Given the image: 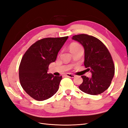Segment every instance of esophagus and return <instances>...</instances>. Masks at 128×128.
<instances>
[{"label": "esophagus", "instance_id": "1", "mask_svg": "<svg viewBox=\"0 0 128 128\" xmlns=\"http://www.w3.org/2000/svg\"><path fill=\"white\" fill-rule=\"evenodd\" d=\"M66 76L68 77H70V78H74V77H75V76L74 75H72V74H69V73H67L66 75Z\"/></svg>", "mask_w": 128, "mask_h": 128}]
</instances>
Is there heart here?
I'll use <instances>...</instances> for the list:
<instances>
[{"instance_id":"obj_1","label":"heart","mask_w":128,"mask_h":128,"mask_svg":"<svg viewBox=\"0 0 128 128\" xmlns=\"http://www.w3.org/2000/svg\"><path fill=\"white\" fill-rule=\"evenodd\" d=\"M80 46V45L79 44H78L77 43H75V42H74V43H72L70 45V47H69V48L72 49V48H76L77 47H79Z\"/></svg>"}]
</instances>
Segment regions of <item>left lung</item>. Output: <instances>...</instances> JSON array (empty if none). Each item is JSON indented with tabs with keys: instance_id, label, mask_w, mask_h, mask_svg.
Returning <instances> with one entry per match:
<instances>
[{
	"instance_id": "left-lung-1",
	"label": "left lung",
	"mask_w": 128,
	"mask_h": 128,
	"mask_svg": "<svg viewBox=\"0 0 128 128\" xmlns=\"http://www.w3.org/2000/svg\"><path fill=\"white\" fill-rule=\"evenodd\" d=\"M72 40L79 42L84 49V66L92 76H82L80 90L91 95L102 94L109 88L114 75L115 67L110 54L102 42L86 34L74 36Z\"/></svg>"
}]
</instances>
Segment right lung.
I'll return each mask as SVG.
<instances>
[{
  "instance_id": "add662e5",
  "label": "right lung",
  "mask_w": 128,
  "mask_h": 128,
  "mask_svg": "<svg viewBox=\"0 0 128 128\" xmlns=\"http://www.w3.org/2000/svg\"><path fill=\"white\" fill-rule=\"evenodd\" d=\"M68 37L46 38L32 44L23 56L19 66V79L24 90L38 101L51 98L58 91L62 76L48 74Z\"/></svg>"
}]
</instances>
